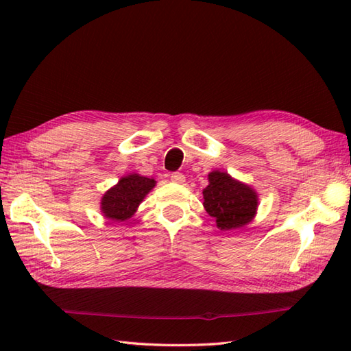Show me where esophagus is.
Instances as JSON below:
<instances>
[{"label":"esophagus","instance_id":"34e87169","mask_svg":"<svg viewBox=\"0 0 351 351\" xmlns=\"http://www.w3.org/2000/svg\"><path fill=\"white\" fill-rule=\"evenodd\" d=\"M170 180L176 182V184H184L185 182V176L182 173H180V171H175V173H171Z\"/></svg>","mask_w":351,"mask_h":351}]
</instances>
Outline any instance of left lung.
Instances as JSON below:
<instances>
[{
    "label": "left lung",
    "mask_w": 351,
    "mask_h": 351,
    "mask_svg": "<svg viewBox=\"0 0 351 351\" xmlns=\"http://www.w3.org/2000/svg\"><path fill=\"white\" fill-rule=\"evenodd\" d=\"M204 190V206L221 230L243 228L253 220L258 208V195L249 185L234 180L226 171L214 170L208 175Z\"/></svg>",
    "instance_id": "8db88e82"
}]
</instances>
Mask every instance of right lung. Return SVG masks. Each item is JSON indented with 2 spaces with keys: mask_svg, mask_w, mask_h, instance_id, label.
Wrapping results in <instances>:
<instances>
[{
  "mask_svg": "<svg viewBox=\"0 0 351 351\" xmlns=\"http://www.w3.org/2000/svg\"><path fill=\"white\" fill-rule=\"evenodd\" d=\"M154 187L155 180L137 173L121 178V181L102 196L101 211L104 217L113 221L128 220Z\"/></svg>",
  "mask_w": 351,
  "mask_h": 351,
  "instance_id": "1",
  "label": "right lung"
}]
</instances>
